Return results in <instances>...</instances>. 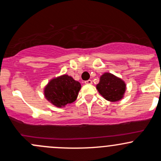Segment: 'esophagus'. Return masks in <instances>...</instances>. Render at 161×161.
I'll list each match as a JSON object with an SVG mask.
<instances>
[{
  "mask_svg": "<svg viewBox=\"0 0 161 161\" xmlns=\"http://www.w3.org/2000/svg\"><path fill=\"white\" fill-rule=\"evenodd\" d=\"M85 83H86V84H89V85H90V84L92 83V80H90V79H89V80L86 81Z\"/></svg>",
  "mask_w": 161,
  "mask_h": 161,
  "instance_id": "34e87169",
  "label": "esophagus"
}]
</instances>
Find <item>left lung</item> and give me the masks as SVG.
<instances>
[{
	"label": "left lung",
	"mask_w": 161,
	"mask_h": 161,
	"mask_svg": "<svg viewBox=\"0 0 161 161\" xmlns=\"http://www.w3.org/2000/svg\"><path fill=\"white\" fill-rule=\"evenodd\" d=\"M99 93L111 102H117L124 97L126 84L121 78L109 72H105L100 76V82L97 85Z\"/></svg>",
	"instance_id": "left-lung-1"
}]
</instances>
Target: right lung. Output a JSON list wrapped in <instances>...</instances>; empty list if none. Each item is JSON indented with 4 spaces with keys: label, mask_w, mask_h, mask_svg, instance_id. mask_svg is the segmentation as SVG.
Returning <instances> with one entry per match:
<instances>
[{
    "label": "right lung",
    "mask_w": 161,
    "mask_h": 161,
    "mask_svg": "<svg viewBox=\"0 0 161 161\" xmlns=\"http://www.w3.org/2000/svg\"><path fill=\"white\" fill-rule=\"evenodd\" d=\"M81 84L71 76L64 74L53 78L44 87V97L58 108H64L77 99Z\"/></svg>",
    "instance_id": "obj_1"
}]
</instances>
